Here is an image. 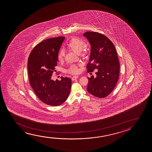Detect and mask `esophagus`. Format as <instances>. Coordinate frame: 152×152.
Segmentation results:
<instances>
[{"instance_id":"34e87169","label":"esophagus","mask_w":152,"mask_h":152,"mask_svg":"<svg viewBox=\"0 0 152 152\" xmlns=\"http://www.w3.org/2000/svg\"><path fill=\"white\" fill-rule=\"evenodd\" d=\"M78 77H78V76H74L72 77V80H74L75 79H77Z\"/></svg>"}]
</instances>
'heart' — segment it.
I'll list each match as a JSON object with an SVG mask.
<instances>
[{
    "label": "heart",
    "instance_id": "b5f03b06",
    "mask_svg": "<svg viewBox=\"0 0 152 152\" xmlns=\"http://www.w3.org/2000/svg\"><path fill=\"white\" fill-rule=\"evenodd\" d=\"M85 46V43L83 40L77 38H73L69 41L67 45V48L69 50L73 51V52L77 54H81L82 56H85L88 53V50L83 49ZM65 52L64 50L61 49L60 50L58 54V58L59 61L62 60L64 56ZM67 72L72 74H76L79 72V69L75 65H72L69 67Z\"/></svg>",
    "mask_w": 152,
    "mask_h": 152
}]
</instances>
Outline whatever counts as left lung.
I'll return each instance as SVG.
<instances>
[{
	"instance_id": "obj_1",
	"label": "left lung",
	"mask_w": 152,
	"mask_h": 152,
	"mask_svg": "<svg viewBox=\"0 0 152 152\" xmlns=\"http://www.w3.org/2000/svg\"><path fill=\"white\" fill-rule=\"evenodd\" d=\"M83 36L91 46L87 72L98 69L96 78L93 75L88 77L87 89L96 97L105 98L112 92L118 80L120 65L116 48L112 42L102 34L87 31Z\"/></svg>"
}]
</instances>
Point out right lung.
Instances as JSON below:
<instances>
[{"label": "right lung", "mask_w": 152, "mask_h": 152, "mask_svg": "<svg viewBox=\"0 0 152 152\" xmlns=\"http://www.w3.org/2000/svg\"><path fill=\"white\" fill-rule=\"evenodd\" d=\"M64 37L45 40L34 47L28 59L29 83L38 98L46 104L58 106L69 97L72 81L68 77L54 81L51 76L56 71L58 54Z\"/></svg>", "instance_id": "right-lung-1"}]
</instances>
